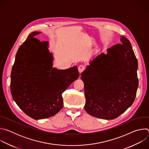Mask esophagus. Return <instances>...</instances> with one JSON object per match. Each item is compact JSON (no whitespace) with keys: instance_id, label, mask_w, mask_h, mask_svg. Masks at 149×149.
<instances>
[{"instance_id":"obj_1","label":"esophagus","mask_w":149,"mask_h":149,"mask_svg":"<svg viewBox=\"0 0 149 149\" xmlns=\"http://www.w3.org/2000/svg\"><path fill=\"white\" fill-rule=\"evenodd\" d=\"M84 69H85V67H84V66H83V65H80V66L78 67V71H79V74H81L83 72V71L84 70Z\"/></svg>"}]
</instances>
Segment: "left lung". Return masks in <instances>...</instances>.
I'll return each instance as SVG.
<instances>
[{"mask_svg":"<svg viewBox=\"0 0 149 149\" xmlns=\"http://www.w3.org/2000/svg\"><path fill=\"white\" fill-rule=\"evenodd\" d=\"M121 42L91 59L81 74L86 104L90 115L113 120L125 111L136 98L139 80L138 62L130 42Z\"/></svg>","mask_w":149,"mask_h":149,"instance_id":"1","label":"left lung"}]
</instances>
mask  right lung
<instances>
[{
  "instance_id": "right-lung-1",
  "label": "right lung",
  "mask_w": 149,
  "mask_h": 149,
  "mask_svg": "<svg viewBox=\"0 0 149 149\" xmlns=\"http://www.w3.org/2000/svg\"><path fill=\"white\" fill-rule=\"evenodd\" d=\"M33 32L19 48L11 72L13 100L35 120L49 118L63 107L62 93L79 77L77 66L67 70L53 68L49 42L35 38Z\"/></svg>"
}]
</instances>
